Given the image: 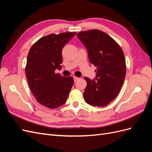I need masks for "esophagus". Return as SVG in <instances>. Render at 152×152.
<instances>
[{
	"label": "esophagus",
	"instance_id": "34e87169",
	"mask_svg": "<svg viewBox=\"0 0 152 152\" xmlns=\"http://www.w3.org/2000/svg\"><path fill=\"white\" fill-rule=\"evenodd\" d=\"M73 79H74V82H76V81H77L79 79V78L77 77L74 76V77H73Z\"/></svg>",
	"mask_w": 152,
	"mask_h": 152
}]
</instances>
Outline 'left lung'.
I'll return each instance as SVG.
<instances>
[{"label": "left lung", "mask_w": 152, "mask_h": 152, "mask_svg": "<svg viewBox=\"0 0 152 152\" xmlns=\"http://www.w3.org/2000/svg\"><path fill=\"white\" fill-rule=\"evenodd\" d=\"M77 35L87 49L89 61L97 67L96 79L84 78V99L92 106L104 107L117 97L124 84L126 73L124 52L115 40L101 30L80 31Z\"/></svg>", "instance_id": "left-lung-1"}]
</instances>
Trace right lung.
I'll return each mask as SVG.
<instances>
[{"mask_svg":"<svg viewBox=\"0 0 152 152\" xmlns=\"http://www.w3.org/2000/svg\"><path fill=\"white\" fill-rule=\"evenodd\" d=\"M75 34L63 32L43 37L33 44L28 54L25 74L30 88L36 100L49 108L65 104L73 84L72 77H63L55 70L62 68V49Z\"/></svg>","mask_w":152,"mask_h":152,"instance_id":"obj_1","label":"right lung"}]
</instances>
